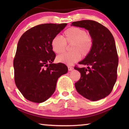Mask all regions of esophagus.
I'll list each match as a JSON object with an SVG mask.
<instances>
[{
	"label": "esophagus",
	"mask_w": 129,
	"mask_h": 129,
	"mask_svg": "<svg viewBox=\"0 0 129 129\" xmlns=\"http://www.w3.org/2000/svg\"><path fill=\"white\" fill-rule=\"evenodd\" d=\"M68 71H72V70L73 69V68L72 67H71V66L68 67Z\"/></svg>",
	"instance_id": "obj_1"
}]
</instances>
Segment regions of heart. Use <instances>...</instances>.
<instances>
[{"mask_svg":"<svg viewBox=\"0 0 129 129\" xmlns=\"http://www.w3.org/2000/svg\"><path fill=\"white\" fill-rule=\"evenodd\" d=\"M67 44L72 45V53H67L57 57L58 62L72 65L78 61L81 55H89L93 47V39L90 34L82 28L72 27L68 28L63 34V39L56 36L51 41L52 50L56 54H60L65 51Z\"/></svg>","mask_w":129,"mask_h":129,"instance_id":"obj_1","label":"heart"}]
</instances>
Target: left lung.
Listing matches in <instances>:
<instances>
[{
    "mask_svg": "<svg viewBox=\"0 0 129 129\" xmlns=\"http://www.w3.org/2000/svg\"><path fill=\"white\" fill-rule=\"evenodd\" d=\"M72 25L84 28L93 39V47L89 55L75 67L81 78L75 83L78 93L91 101H98L108 96L117 78L118 57L113 36L108 28L95 21H75Z\"/></svg>",
    "mask_w": 129,
    "mask_h": 129,
    "instance_id": "obj_1",
    "label": "left lung"
}]
</instances>
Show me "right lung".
Wrapping results in <instances>:
<instances>
[{
    "instance_id": "1",
    "label": "right lung",
    "mask_w": 129,
    "mask_h": 129,
    "mask_svg": "<svg viewBox=\"0 0 129 129\" xmlns=\"http://www.w3.org/2000/svg\"><path fill=\"white\" fill-rule=\"evenodd\" d=\"M67 23L40 24L23 34L17 44L14 60V79L19 91L29 101L41 103L53 94L61 76L68 67L53 64L56 54L51 41Z\"/></svg>"
}]
</instances>
